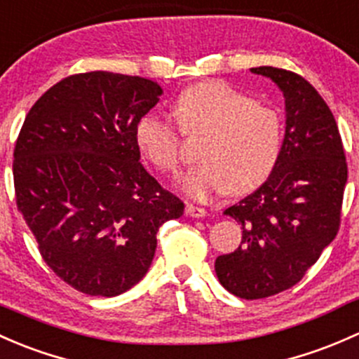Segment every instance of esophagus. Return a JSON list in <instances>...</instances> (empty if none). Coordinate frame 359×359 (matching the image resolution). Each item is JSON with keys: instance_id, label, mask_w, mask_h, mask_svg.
Listing matches in <instances>:
<instances>
[{"instance_id": "obj_1", "label": "esophagus", "mask_w": 359, "mask_h": 359, "mask_svg": "<svg viewBox=\"0 0 359 359\" xmlns=\"http://www.w3.org/2000/svg\"><path fill=\"white\" fill-rule=\"evenodd\" d=\"M186 215H189L192 218H201V217H206L208 215V211L205 208H199V206H194V205H186Z\"/></svg>"}]
</instances>
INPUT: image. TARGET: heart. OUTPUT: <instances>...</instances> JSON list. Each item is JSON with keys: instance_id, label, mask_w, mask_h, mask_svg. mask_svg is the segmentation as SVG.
<instances>
[{"instance_id": "1", "label": "heart", "mask_w": 359, "mask_h": 359, "mask_svg": "<svg viewBox=\"0 0 359 359\" xmlns=\"http://www.w3.org/2000/svg\"><path fill=\"white\" fill-rule=\"evenodd\" d=\"M175 113L187 135L206 134L203 165L180 179V189L205 201L215 194H246L273 172L282 151L280 115L227 82L205 81L184 90ZM135 142L158 170L177 173L182 163L180 130L165 116L148 113L135 127Z\"/></svg>"}]
</instances>
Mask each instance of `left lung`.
<instances>
[{
  "instance_id": "8db88e82",
  "label": "left lung",
  "mask_w": 359,
  "mask_h": 359,
  "mask_svg": "<svg viewBox=\"0 0 359 359\" xmlns=\"http://www.w3.org/2000/svg\"><path fill=\"white\" fill-rule=\"evenodd\" d=\"M251 72L284 94L285 134L265 184L224 211L243 225V241L215 271L233 296L262 299L297 284L335 239L348 165L334 115L308 81L273 67Z\"/></svg>"
}]
</instances>
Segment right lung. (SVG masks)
I'll return each mask as SVG.
<instances>
[{"label":"right lung","instance_id":"obj_1","mask_svg":"<svg viewBox=\"0 0 359 359\" xmlns=\"http://www.w3.org/2000/svg\"><path fill=\"white\" fill-rule=\"evenodd\" d=\"M163 89L88 72L48 89L13 151L18 211L48 266L81 292L113 297L149 270L156 232L184 203L141 165L135 127Z\"/></svg>","mask_w":359,"mask_h":359}]
</instances>
